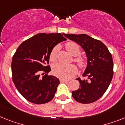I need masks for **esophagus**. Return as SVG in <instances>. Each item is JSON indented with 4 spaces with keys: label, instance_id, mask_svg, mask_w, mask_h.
Returning <instances> with one entry per match:
<instances>
[{
    "label": "esophagus",
    "instance_id": "34e87169",
    "mask_svg": "<svg viewBox=\"0 0 125 125\" xmlns=\"http://www.w3.org/2000/svg\"><path fill=\"white\" fill-rule=\"evenodd\" d=\"M60 81L61 83H67V82H68L69 81L67 80V79H60Z\"/></svg>",
    "mask_w": 125,
    "mask_h": 125
}]
</instances>
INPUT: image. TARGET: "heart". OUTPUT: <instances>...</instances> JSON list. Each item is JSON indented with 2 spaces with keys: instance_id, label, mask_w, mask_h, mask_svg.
Returning <instances> with one entry per match:
<instances>
[{
  "instance_id": "heart-1",
  "label": "heart",
  "mask_w": 125,
  "mask_h": 125,
  "mask_svg": "<svg viewBox=\"0 0 125 125\" xmlns=\"http://www.w3.org/2000/svg\"><path fill=\"white\" fill-rule=\"evenodd\" d=\"M65 48L72 55L77 56L80 54V47L77 43L74 42H69L65 44ZM59 47L55 46L53 48L50 55V59L51 62H55L57 60L58 51ZM75 61L78 63L81 67H83L86 65V62L81 56H77L75 58ZM77 69L76 66L73 64L66 65L58 63L54 65L53 67V72L54 75L63 79H69L73 77L77 73Z\"/></svg>"
}]
</instances>
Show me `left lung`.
Instances as JSON below:
<instances>
[{"label": "left lung", "mask_w": 125, "mask_h": 125, "mask_svg": "<svg viewBox=\"0 0 125 125\" xmlns=\"http://www.w3.org/2000/svg\"><path fill=\"white\" fill-rule=\"evenodd\" d=\"M64 36L78 44L85 52L87 66L79 82V88L72 92V97L82 104H90L99 99L107 90L113 77V61L104 43L86 34H67Z\"/></svg>", "instance_id": "obj_1"}]
</instances>
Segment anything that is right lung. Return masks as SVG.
Listing matches in <instances>:
<instances>
[{"instance_id": "obj_1", "label": "right lung", "mask_w": 125, "mask_h": 125, "mask_svg": "<svg viewBox=\"0 0 125 125\" xmlns=\"http://www.w3.org/2000/svg\"><path fill=\"white\" fill-rule=\"evenodd\" d=\"M64 33L36 34L20 45L11 63L12 81L20 93L28 101L42 104L53 98L60 84L59 79L48 75L51 51L58 43L66 41ZM43 72L42 78L39 73Z\"/></svg>"}]
</instances>
